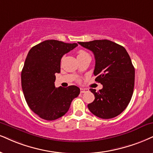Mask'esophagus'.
<instances>
[{
    "label": "esophagus",
    "instance_id": "34e87169",
    "mask_svg": "<svg viewBox=\"0 0 153 153\" xmlns=\"http://www.w3.org/2000/svg\"><path fill=\"white\" fill-rule=\"evenodd\" d=\"M88 91V89H87V88H80V91H81V93H85V92H86V91Z\"/></svg>",
    "mask_w": 153,
    "mask_h": 153
}]
</instances>
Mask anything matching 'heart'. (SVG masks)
I'll return each instance as SVG.
<instances>
[{
	"mask_svg": "<svg viewBox=\"0 0 153 153\" xmlns=\"http://www.w3.org/2000/svg\"><path fill=\"white\" fill-rule=\"evenodd\" d=\"M87 54H88L86 52V51L81 50L78 52V55H77V57H79V56H84V55H87Z\"/></svg>",
	"mask_w": 153,
	"mask_h": 153,
	"instance_id": "obj_1",
	"label": "heart"
}]
</instances>
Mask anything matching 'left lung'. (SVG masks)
<instances>
[{
	"label": "left lung",
	"instance_id": "8db88e82",
	"mask_svg": "<svg viewBox=\"0 0 153 153\" xmlns=\"http://www.w3.org/2000/svg\"><path fill=\"white\" fill-rule=\"evenodd\" d=\"M94 54V74L103 88L99 91L90 88L95 99L88 104L89 111L99 118H114L126 108L133 96L135 68L123 47L108 39L79 42Z\"/></svg>",
	"mask_w": 153,
	"mask_h": 153
}]
</instances>
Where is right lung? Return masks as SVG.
Here are the masks:
<instances>
[{
  "mask_svg": "<svg viewBox=\"0 0 153 153\" xmlns=\"http://www.w3.org/2000/svg\"><path fill=\"white\" fill-rule=\"evenodd\" d=\"M76 46V43L50 39L33 47L28 52L21 73L22 91L30 108L42 119L54 120L63 116L80 93L76 86L54 85L62 57Z\"/></svg>",
  "mask_w": 153,
  "mask_h": 153,
  "instance_id": "1",
  "label": "right lung"
}]
</instances>
